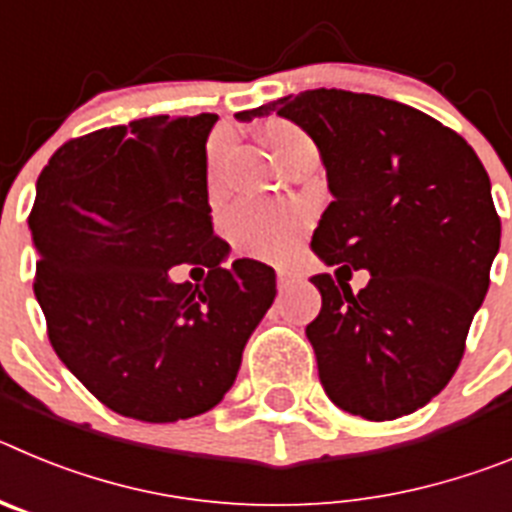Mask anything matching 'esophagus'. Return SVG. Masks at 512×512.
I'll return each mask as SVG.
<instances>
[{
  "label": "esophagus",
  "mask_w": 512,
  "mask_h": 512,
  "mask_svg": "<svg viewBox=\"0 0 512 512\" xmlns=\"http://www.w3.org/2000/svg\"><path fill=\"white\" fill-rule=\"evenodd\" d=\"M277 287H279V292H284V289L292 287V274H289V271H284V269L277 271Z\"/></svg>",
  "instance_id": "34e87169"
}]
</instances>
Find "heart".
<instances>
[{"mask_svg": "<svg viewBox=\"0 0 512 512\" xmlns=\"http://www.w3.org/2000/svg\"><path fill=\"white\" fill-rule=\"evenodd\" d=\"M266 146L274 151L279 164L287 169L297 158L307 153H318L310 135L289 120H269L264 125ZM225 156V140H215L207 156V169H210V184L217 182L220 161ZM305 230V215L292 207L261 205V202H238L230 207L225 215V235L233 243L235 251L253 256V259H282Z\"/></svg>", "mask_w": 512, "mask_h": 512, "instance_id": "heart-1", "label": "heart"}]
</instances>
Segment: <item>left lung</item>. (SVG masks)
<instances>
[{
  "mask_svg": "<svg viewBox=\"0 0 512 512\" xmlns=\"http://www.w3.org/2000/svg\"><path fill=\"white\" fill-rule=\"evenodd\" d=\"M269 112L315 140L333 194L312 251L338 282L312 277L323 307L305 328L325 395L366 420L415 413L454 377L490 287V176L459 133L392 99L310 89L235 117ZM351 265L373 274L356 296Z\"/></svg>",
  "mask_w": 512,
  "mask_h": 512,
  "instance_id": "left-lung-1",
  "label": "left lung"
}]
</instances>
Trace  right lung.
Returning a JSON list of instances; mask_svg holds the SVG:
<instances>
[{"label": "right lung", "mask_w": 512, "mask_h": 512, "mask_svg": "<svg viewBox=\"0 0 512 512\" xmlns=\"http://www.w3.org/2000/svg\"><path fill=\"white\" fill-rule=\"evenodd\" d=\"M217 115L143 117L63 143L27 217L35 297L58 359L125 418L207 413L241 369L277 295L274 269L223 261L212 230L205 143ZM208 271L170 282L171 265Z\"/></svg>", "instance_id": "right-lung-1"}]
</instances>
